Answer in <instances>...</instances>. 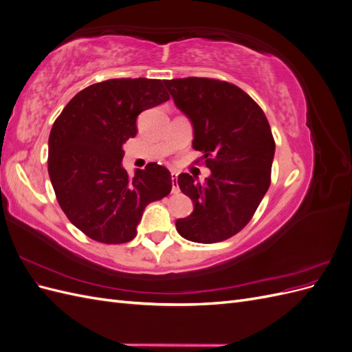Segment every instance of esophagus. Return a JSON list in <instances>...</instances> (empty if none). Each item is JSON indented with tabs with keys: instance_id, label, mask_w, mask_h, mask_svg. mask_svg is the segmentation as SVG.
I'll list each match as a JSON object with an SVG mask.
<instances>
[{
	"instance_id": "obj_1",
	"label": "esophagus",
	"mask_w": 352,
	"mask_h": 352,
	"mask_svg": "<svg viewBox=\"0 0 352 352\" xmlns=\"http://www.w3.org/2000/svg\"><path fill=\"white\" fill-rule=\"evenodd\" d=\"M177 173L176 172H172V192L173 194H177L179 192V186H177Z\"/></svg>"
}]
</instances>
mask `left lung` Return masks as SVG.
Listing matches in <instances>:
<instances>
[{
	"label": "left lung",
	"instance_id": "1",
	"mask_svg": "<svg viewBox=\"0 0 352 352\" xmlns=\"http://www.w3.org/2000/svg\"><path fill=\"white\" fill-rule=\"evenodd\" d=\"M176 107L194 126L192 148L211 170L206 184L180 173L177 185L194 202L192 214L177 219L185 239L214 243L232 238L252 219L267 192L274 140L267 117L247 92L226 80H164Z\"/></svg>",
	"mask_w": 352,
	"mask_h": 352
}]
</instances>
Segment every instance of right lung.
I'll use <instances>...</instances> for the list:
<instances>
[{"mask_svg":"<svg viewBox=\"0 0 352 352\" xmlns=\"http://www.w3.org/2000/svg\"><path fill=\"white\" fill-rule=\"evenodd\" d=\"M160 79L122 78L94 83L69 101L48 140V173L67 219L88 238L124 243L136 236L145 207L172 190V175L148 163L131 177L122 145L136 136L144 110L170 95Z\"/></svg>","mask_w":352,"mask_h":352,"instance_id":"obj_1","label":"right lung"}]
</instances>
